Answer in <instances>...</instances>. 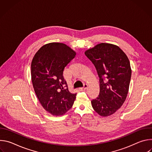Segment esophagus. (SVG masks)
<instances>
[{
    "label": "esophagus",
    "instance_id": "34e87169",
    "mask_svg": "<svg viewBox=\"0 0 152 152\" xmlns=\"http://www.w3.org/2000/svg\"><path fill=\"white\" fill-rule=\"evenodd\" d=\"M88 88V85L86 84V83H85L84 84V85H83V87H82V88H79V90H81V91H82V90H86V88Z\"/></svg>",
    "mask_w": 152,
    "mask_h": 152
}]
</instances>
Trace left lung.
<instances>
[{"instance_id": "left-lung-1", "label": "left lung", "mask_w": 152, "mask_h": 152, "mask_svg": "<svg viewBox=\"0 0 152 152\" xmlns=\"http://www.w3.org/2000/svg\"><path fill=\"white\" fill-rule=\"evenodd\" d=\"M100 79V94L91 101L102 117L114 114L124 103L129 91L132 70L126 53L117 45L102 42L85 52Z\"/></svg>"}]
</instances>
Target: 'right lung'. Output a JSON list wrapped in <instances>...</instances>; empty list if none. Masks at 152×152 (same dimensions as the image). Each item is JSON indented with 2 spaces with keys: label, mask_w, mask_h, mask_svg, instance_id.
Segmentation results:
<instances>
[{
  "label": "right lung",
  "mask_w": 152,
  "mask_h": 152,
  "mask_svg": "<svg viewBox=\"0 0 152 152\" xmlns=\"http://www.w3.org/2000/svg\"><path fill=\"white\" fill-rule=\"evenodd\" d=\"M76 55L69 46L54 42L42 46L32 60L31 80L35 93L43 108L52 115H64L75 100L76 94L69 91L63 72Z\"/></svg>",
  "instance_id": "add662e5"
}]
</instances>
